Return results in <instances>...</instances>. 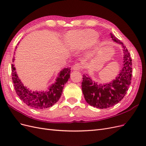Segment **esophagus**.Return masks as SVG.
Returning <instances> with one entry per match:
<instances>
[{
	"instance_id": "obj_1",
	"label": "esophagus",
	"mask_w": 146,
	"mask_h": 146,
	"mask_svg": "<svg viewBox=\"0 0 146 146\" xmlns=\"http://www.w3.org/2000/svg\"><path fill=\"white\" fill-rule=\"evenodd\" d=\"M83 65L80 63H76V64H74L73 66V70H80L83 68Z\"/></svg>"
}]
</instances>
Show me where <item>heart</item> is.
<instances>
[{
  "mask_svg": "<svg viewBox=\"0 0 146 146\" xmlns=\"http://www.w3.org/2000/svg\"><path fill=\"white\" fill-rule=\"evenodd\" d=\"M98 37V34L91 30H78L68 33L66 43L70 48H79L87 46Z\"/></svg>",
  "mask_w": 146,
  "mask_h": 146,
  "instance_id": "obj_1",
  "label": "heart"
}]
</instances>
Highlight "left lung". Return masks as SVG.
<instances>
[{
	"mask_svg": "<svg viewBox=\"0 0 146 146\" xmlns=\"http://www.w3.org/2000/svg\"><path fill=\"white\" fill-rule=\"evenodd\" d=\"M113 41L121 44L123 51L122 69L112 82L105 84L98 83L92 80L88 75H83L82 90L86 102L98 108H107L119 102L127 93L131 83V59L130 53L123 43L110 33Z\"/></svg>",
	"mask_w": 146,
	"mask_h": 146,
	"instance_id": "8db88e82",
	"label": "left lung"
}]
</instances>
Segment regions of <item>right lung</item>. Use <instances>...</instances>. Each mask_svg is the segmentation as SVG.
<instances>
[{
	"mask_svg": "<svg viewBox=\"0 0 146 146\" xmlns=\"http://www.w3.org/2000/svg\"><path fill=\"white\" fill-rule=\"evenodd\" d=\"M17 47V46H16ZM15 58L13 59L14 61ZM12 80L16 94L23 102L35 109L49 108L56 103L62 94L65 84L70 78V68H64L58 74L56 82L46 91H32L24 86L15 71L13 64L11 65Z\"/></svg>",
	"mask_w": 146,
	"mask_h": 146,
	"instance_id": "right-lung-1",
	"label": "right lung"
}]
</instances>
